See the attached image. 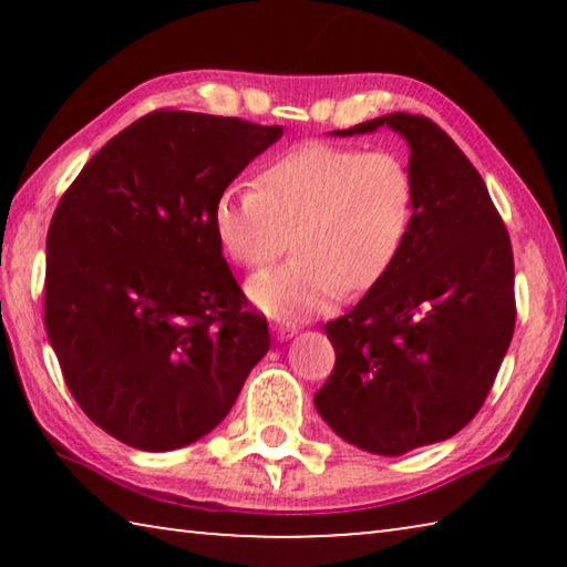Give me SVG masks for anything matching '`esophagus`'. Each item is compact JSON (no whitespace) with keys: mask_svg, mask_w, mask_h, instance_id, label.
Wrapping results in <instances>:
<instances>
[{"mask_svg":"<svg viewBox=\"0 0 567 567\" xmlns=\"http://www.w3.org/2000/svg\"><path fill=\"white\" fill-rule=\"evenodd\" d=\"M272 332H275V338L277 340H290V338H295L297 334V328L295 324H285V322H280V324H272Z\"/></svg>","mask_w":567,"mask_h":567,"instance_id":"1","label":"esophagus"}]
</instances>
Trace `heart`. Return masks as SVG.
Instances as JSON below:
<instances>
[{
    "label": "heart",
    "mask_w": 567,
    "mask_h": 567,
    "mask_svg": "<svg viewBox=\"0 0 567 567\" xmlns=\"http://www.w3.org/2000/svg\"><path fill=\"white\" fill-rule=\"evenodd\" d=\"M415 197L398 152L305 142L267 162L255 187H227L213 223L247 270L272 265L292 235V260L252 277L247 297L277 320H302L385 277L410 235Z\"/></svg>",
    "instance_id": "1"
}]
</instances>
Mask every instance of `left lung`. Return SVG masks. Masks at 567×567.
<instances>
[{"label": "left lung", "mask_w": 567, "mask_h": 567, "mask_svg": "<svg viewBox=\"0 0 567 567\" xmlns=\"http://www.w3.org/2000/svg\"><path fill=\"white\" fill-rule=\"evenodd\" d=\"M405 137L415 217L398 260L324 324L334 368L315 408L342 440L395 457L460 433L491 392L515 330L513 247L483 177L422 114L338 130Z\"/></svg>", "instance_id": "8db88e82"}]
</instances>
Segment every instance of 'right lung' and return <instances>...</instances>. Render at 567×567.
<instances>
[{
    "instance_id": "1",
    "label": "right lung",
    "mask_w": 567,
    "mask_h": 567,
    "mask_svg": "<svg viewBox=\"0 0 567 567\" xmlns=\"http://www.w3.org/2000/svg\"><path fill=\"white\" fill-rule=\"evenodd\" d=\"M280 137V124L150 112L112 137L56 205L47 334L76 405L120 443L167 453L213 433L270 350L213 213Z\"/></svg>"
}]
</instances>
